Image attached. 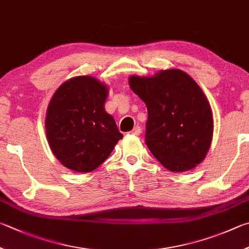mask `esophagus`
Listing matches in <instances>:
<instances>
[{
    "mask_svg": "<svg viewBox=\"0 0 249 249\" xmlns=\"http://www.w3.org/2000/svg\"><path fill=\"white\" fill-rule=\"evenodd\" d=\"M140 133H142V129H140L139 126H136V127H134V129L130 132V135H133V136H139Z\"/></svg>",
    "mask_w": 249,
    "mask_h": 249,
    "instance_id": "esophagus-1",
    "label": "esophagus"
}]
</instances>
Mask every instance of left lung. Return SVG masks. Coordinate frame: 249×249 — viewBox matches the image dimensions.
Segmentation results:
<instances>
[{
  "instance_id": "8db88e82",
  "label": "left lung",
  "mask_w": 249,
  "mask_h": 249,
  "mask_svg": "<svg viewBox=\"0 0 249 249\" xmlns=\"http://www.w3.org/2000/svg\"><path fill=\"white\" fill-rule=\"evenodd\" d=\"M129 87L146 103V144L172 172L197 166L209 151L213 135L212 111L201 88L176 69L152 77L130 76Z\"/></svg>"
}]
</instances>
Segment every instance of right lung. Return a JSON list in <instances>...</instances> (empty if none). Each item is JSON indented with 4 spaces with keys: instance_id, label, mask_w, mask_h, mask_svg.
Returning <instances> with one entry per match:
<instances>
[{
    "instance_id": "add662e5",
    "label": "right lung",
    "mask_w": 249,
    "mask_h": 249,
    "mask_svg": "<svg viewBox=\"0 0 249 249\" xmlns=\"http://www.w3.org/2000/svg\"><path fill=\"white\" fill-rule=\"evenodd\" d=\"M107 87L91 76L63 83L49 103L46 133L56 159L79 173L96 170L123 135L105 110Z\"/></svg>"
}]
</instances>
